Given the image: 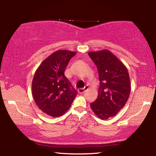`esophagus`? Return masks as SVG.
Masks as SVG:
<instances>
[{
	"mask_svg": "<svg viewBox=\"0 0 156 156\" xmlns=\"http://www.w3.org/2000/svg\"><path fill=\"white\" fill-rule=\"evenodd\" d=\"M88 86H86V87H84V88H79L78 90V92L80 94H82V93H84V92L87 90H88Z\"/></svg>",
	"mask_w": 156,
	"mask_h": 156,
	"instance_id": "esophagus-1",
	"label": "esophagus"
}]
</instances>
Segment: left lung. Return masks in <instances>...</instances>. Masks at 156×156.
<instances>
[{"label": "left lung", "mask_w": 156, "mask_h": 156, "mask_svg": "<svg viewBox=\"0 0 156 156\" xmlns=\"http://www.w3.org/2000/svg\"><path fill=\"white\" fill-rule=\"evenodd\" d=\"M98 69L100 87L98 97L90 103L94 113L102 120L114 117L127 102L131 82L126 66L110 51L88 52Z\"/></svg>", "instance_id": "obj_1"}]
</instances>
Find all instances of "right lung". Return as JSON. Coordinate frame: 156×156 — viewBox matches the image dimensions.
<instances>
[{
    "instance_id": "obj_1",
    "label": "right lung",
    "mask_w": 156,
    "mask_h": 156,
    "mask_svg": "<svg viewBox=\"0 0 156 156\" xmlns=\"http://www.w3.org/2000/svg\"><path fill=\"white\" fill-rule=\"evenodd\" d=\"M76 52L58 50L41 62L32 81V94L41 111L58 117L70 107L77 91L64 75L70 59Z\"/></svg>"
}]
</instances>
